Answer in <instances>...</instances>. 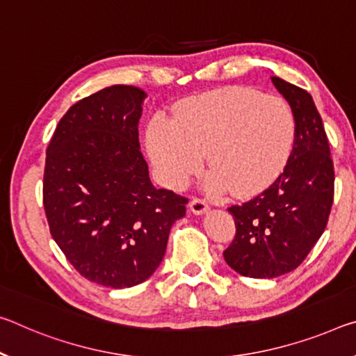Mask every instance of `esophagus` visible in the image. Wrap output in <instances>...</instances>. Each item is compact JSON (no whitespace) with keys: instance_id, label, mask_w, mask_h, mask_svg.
<instances>
[{"instance_id":"esophagus-1","label":"esophagus","mask_w":356,"mask_h":356,"mask_svg":"<svg viewBox=\"0 0 356 356\" xmlns=\"http://www.w3.org/2000/svg\"><path fill=\"white\" fill-rule=\"evenodd\" d=\"M190 211L193 213H198V216H201V213H204L209 211V204L201 198H193L190 201Z\"/></svg>"}]
</instances>
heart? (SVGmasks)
Wrapping results in <instances>:
<instances>
[{
  "label": "heart",
  "mask_w": 356,
  "mask_h": 356,
  "mask_svg": "<svg viewBox=\"0 0 356 356\" xmlns=\"http://www.w3.org/2000/svg\"><path fill=\"white\" fill-rule=\"evenodd\" d=\"M295 140L296 115L285 99L231 87L184 101L172 122L156 117L147 131V150L168 187H184L206 154L211 193L229 188L249 196L279 177Z\"/></svg>",
  "instance_id": "heart-1"
}]
</instances>
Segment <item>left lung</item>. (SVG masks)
Here are the masks:
<instances>
[{
  "label": "left lung",
  "mask_w": 356,
  "mask_h": 356,
  "mask_svg": "<svg viewBox=\"0 0 356 356\" xmlns=\"http://www.w3.org/2000/svg\"><path fill=\"white\" fill-rule=\"evenodd\" d=\"M274 87L296 115L290 160L255 198L228 207L236 236L223 252L231 269L245 277L273 279L296 269L317 244L334 198V166L323 122L310 95L280 77Z\"/></svg>",
  "instance_id": "obj_1"
}]
</instances>
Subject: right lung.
Wrapping results in <instances>:
<instances>
[{"label":"right lung","mask_w":356,"mask_h":356,"mask_svg":"<svg viewBox=\"0 0 356 356\" xmlns=\"http://www.w3.org/2000/svg\"><path fill=\"white\" fill-rule=\"evenodd\" d=\"M144 98L138 87L112 86L77 101L46 155L50 234L82 277L111 289L155 273L188 202L150 182L138 131Z\"/></svg>","instance_id":"obj_1"}]
</instances>
